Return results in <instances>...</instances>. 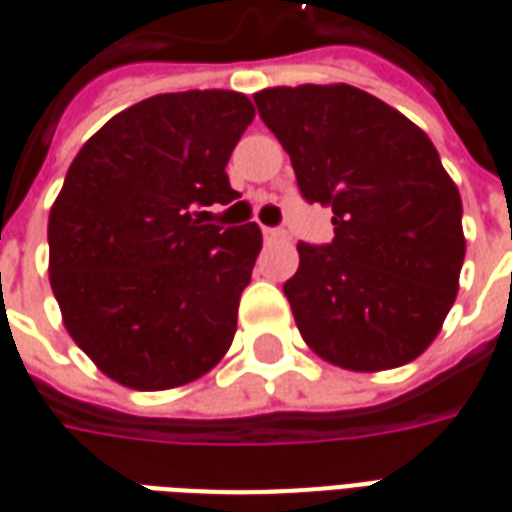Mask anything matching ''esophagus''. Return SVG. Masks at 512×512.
<instances>
[{"label": "esophagus", "mask_w": 512, "mask_h": 512, "mask_svg": "<svg viewBox=\"0 0 512 512\" xmlns=\"http://www.w3.org/2000/svg\"><path fill=\"white\" fill-rule=\"evenodd\" d=\"M263 238H266L268 244H277V241H285V230H274V227H268V230H263Z\"/></svg>", "instance_id": "34e87169"}]
</instances>
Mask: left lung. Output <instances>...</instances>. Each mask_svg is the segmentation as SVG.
I'll return each mask as SVG.
<instances>
[{
  "label": "left lung",
  "mask_w": 512,
  "mask_h": 512,
  "mask_svg": "<svg viewBox=\"0 0 512 512\" xmlns=\"http://www.w3.org/2000/svg\"><path fill=\"white\" fill-rule=\"evenodd\" d=\"M257 112L307 202L332 208L329 246L299 244L285 296L329 365L378 373L417 359L458 296L461 194L428 134L351 84L268 87Z\"/></svg>",
  "instance_id": "left-lung-1"
}]
</instances>
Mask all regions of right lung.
Here are the masks:
<instances>
[{"instance_id":"add662e5","label":"right lung","mask_w":512,"mask_h":512,"mask_svg":"<svg viewBox=\"0 0 512 512\" xmlns=\"http://www.w3.org/2000/svg\"><path fill=\"white\" fill-rule=\"evenodd\" d=\"M255 106L233 90L145 98L98 128L49 213V282L73 343L117 384L175 389L233 345L263 246L255 222L202 224L238 197L227 161Z\"/></svg>"}]
</instances>
